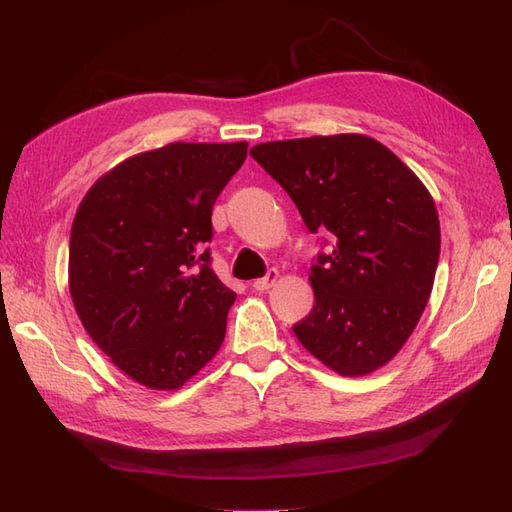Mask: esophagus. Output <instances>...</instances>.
Here are the masks:
<instances>
[{"label":"esophagus","instance_id":"obj_1","mask_svg":"<svg viewBox=\"0 0 512 512\" xmlns=\"http://www.w3.org/2000/svg\"><path fill=\"white\" fill-rule=\"evenodd\" d=\"M277 277H280V271H277V269H269L267 275L260 277V280H254L252 286H254V290H269V288L277 282Z\"/></svg>","mask_w":512,"mask_h":512}]
</instances>
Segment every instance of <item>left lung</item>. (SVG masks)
<instances>
[{"mask_svg":"<svg viewBox=\"0 0 512 512\" xmlns=\"http://www.w3.org/2000/svg\"><path fill=\"white\" fill-rule=\"evenodd\" d=\"M250 156L286 190L307 230L333 243L312 265L316 303L294 335L342 376L386 365L421 320L436 277L431 194L389 147L363 134L260 143Z\"/></svg>","mask_w":512,"mask_h":512,"instance_id":"8db88e82","label":"left lung"}]
</instances>
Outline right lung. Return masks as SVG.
<instances>
[{
    "label": "right lung",
    "mask_w": 512,
    "mask_h": 512,
    "mask_svg": "<svg viewBox=\"0 0 512 512\" xmlns=\"http://www.w3.org/2000/svg\"><path fill=\"white\" fill-rule=\"evenodd\" d=\"M247 143H170L100 177L74 215L70 294L123 374L170 391L220 350L237 294L211 269V211Z\"/></svg>",
    "instance_id": "right-lung-1"
}]
</instances>
